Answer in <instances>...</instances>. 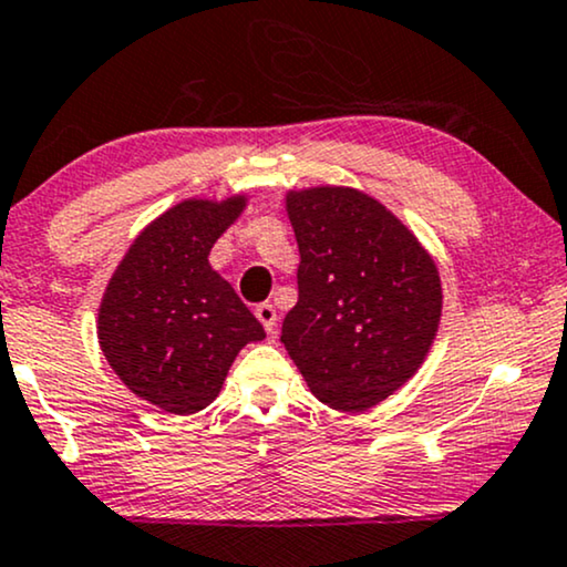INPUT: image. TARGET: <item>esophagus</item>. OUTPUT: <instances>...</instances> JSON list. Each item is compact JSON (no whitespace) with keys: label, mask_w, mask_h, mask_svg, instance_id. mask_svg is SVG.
Listing matches in <instances>:
<instances>
[{"label":"esophagus","mask_w":567,"mask_h":567,"mask_svg":"<svg viewBox=\"0 0 567 567\" xmlns=\"http://www.w3.org/2000/svg\"><path fill=\"white\" fill-rule=\"evenodd\" d=\"M255 316H257V320H260V323L265 326V331H268L270 337H272V333L278 331V316H276V307L265 302V305L257 307V310H255Z\"/></svg>","instance_id":"34e87169"}]
</instances>
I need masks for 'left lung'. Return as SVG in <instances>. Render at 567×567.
<instances>
[{"label": "left lung", "mask_w": 567, "mask_h": 567, "mask_svg": "<svg viewBox=\"0 0 567 567\" xmlns=\"http://www.w3.org/2000/svg\"><path fill=\"white\" fill-rule=\"evenodd\" d=\"M286 215L299 247V299L281 328L286 352L328 408H373L429 358L444 305L436 262L360 188H291Z\"/></svg>", "instance_id": "8db88e82"}]
</instances>
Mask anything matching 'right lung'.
Instances as JSON below:
<instances>
[{
    "label": "right lung",
    "instance_id": "obj_1",
    "mask_svg": "<svg viewBox=\"0 0 567 567\" xmlns=\"http://www.w3.org/2000/svg\"><path fill=\"white\" fill-rule=\"evenodd\" d=\"M247 194L188 197L157 215L125 249L96 312V339L138 400L173 415L205 410L236 354L265 331L234 286L209 265Z\"/></svg>",
    "mask_w": 567,
    "mask_h": 567
}]
</instances>
